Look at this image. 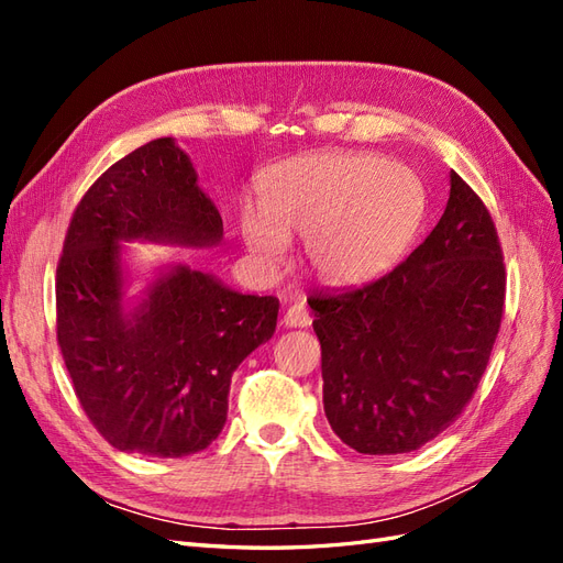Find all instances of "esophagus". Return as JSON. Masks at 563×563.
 <instances>
[{
    "label": "esophagus",
    "mask_w": 563,
    "mask_h": 563,
    "mask_svg": "<svg viewBox=\"0 0 563 563\" xmlns=\"http://www.w3.org/2000/svg\"><path fill=\"white\" fill-rule=\"evenodd\" d=\"M282 323H284V327H288V329L310 327V314H308V310H305V305H291V308L284 312Z\"/></svg>",
    "instance_id": "obj_1"
}]
</instances>
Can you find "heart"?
<instances>
[{
    "label": "heart",
    "instance_id": "obj_1",
    "mask_svg": "<svg viewBox=\"0 0 563 563\" xmlns=\"http://www.w3.org/2000/svg\"><path fill=\"white\" fill-rule=\"evenodd\" d=\"M263 209L246 203L240 232L267 267L284 263L288 240L305 236V258L323 284L350 286L395 265L420 225L424 190L408 166L366 152H317L272 166Z\"/></svg>",
    "mask_w": 563,
    "mask_h": 563
}]
</instances>
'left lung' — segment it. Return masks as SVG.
Instances as JSON below:
<instances>
[{"label":"left lung","mask_w":563,"mask_h":563,"mask_svg":"<svg viewBox=\"0 0 563 563\" xmlns=\"http://www.w3.org/2000/svg\"><path fill=\"white\" fill-rule=\"evenodd\" d=\"M308 305L340 441L368 455L424 446L463 413L500 329L505 265L482 199L451 172L444 216L404 263Z\"/></svg>","instance_id":"obj_1"}]
</instances>
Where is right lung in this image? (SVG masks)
<instances>
[{
    "label": "right lung",
    "instance_id": "add662e5",
    "mask_svg": "<svg viewBox=\"0 0 563 563\" xmlns=\"http://www.w3.org/2000/svg\"><path fill=\"white\" fill-rule=\"evenodd\" d=\"M176 139L112 164L84 195L56 279L58 345L79 404L124 453L183 457L228 420L230 380L277 329L275 296L164 263L131 294L126 244L213 249L223 218Z\"/></svg>",
    "mask_w": 563,
    "mask_h": 563
}]
</instances>
